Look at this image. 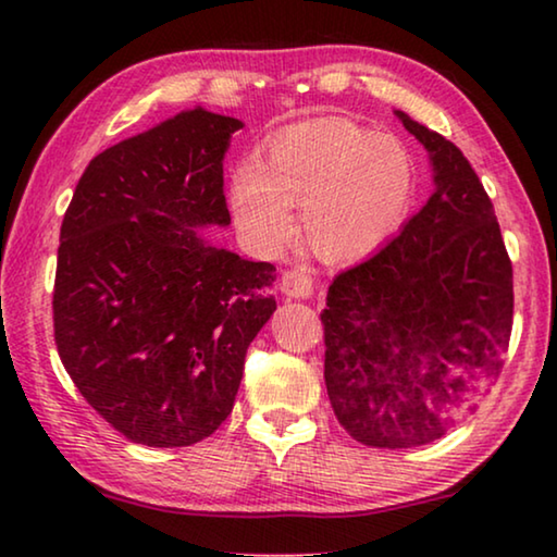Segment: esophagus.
<instances>
[{
    "instance_id": "obj_1",
    "label": "esophagus",
    "mask_w": 557,
    "mask_h": 557,
    "mask_svg": "<svg viewBox=\"0 0 557 557\" xmlns=\"http://www.w3.org/2000/svg\"><path fill=\"white\" fill-rule=\"evenodd\" d=\"M280 289L292 299H307L314 292V282L305 268H292L282 272Z\"/></svg>"
}]
</instances>
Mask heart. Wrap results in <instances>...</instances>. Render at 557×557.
Here are the masks:
<instances>
[{
  "mask_svg": "<svg viewBox=\"0 0 557 557\" xmlns=\"http://www.w3.org/2000/svg\"><path fill=\"white\" fill-rule=\"evenodd\" d=\"M412 194V164L393 137L344 117H319L277 132L260 164L231 176L240 231L262 250L292 238L301 206L309 248L326 262H354L391 238Z\"/></svg>",
  "mask_w": 557,
  "mask_h": 557,
  "instance_id": "obj_1",
  "label": "heart"
}]
</instances>
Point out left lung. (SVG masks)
<instances>
[{"label": "left lung", "mask_w": 557, "mask_h": 557, "mask_svg": "<svg viewBox=\"0 0 557 557\" xmlns=\"http://www.w3.org/2000/svg\"><path fill=\"white\" fill-rule=\"evenodd\" d=\"M395 115L428 149L435 191L385 248L334 277L322 312L336 420L381 449L430 445L474 412L513 324L511 260L476 172L449 139Z\"/></svg>", "instance_id": "1"}]
</instances>
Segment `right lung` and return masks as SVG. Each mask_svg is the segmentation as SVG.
Here are the masks:
<instances>
[{"label": "right lung", "instance_id": "add662e5", "mask_svg": "<svg viewBox=\"0 0 557 557\" xmlns=\"http://www.w3.org/2000/svg\"><path fill=\"white\" fill-rule=\"evenodd\" d=\"M240 127L194 108L122 139L86 166L63 215L55 346L90 408L137 445L213 435L277 309L275 265L201 233L231 223L223 157Z\"/></svg>", "mask_w": 557, "mask_h": 557}]
</instances>
